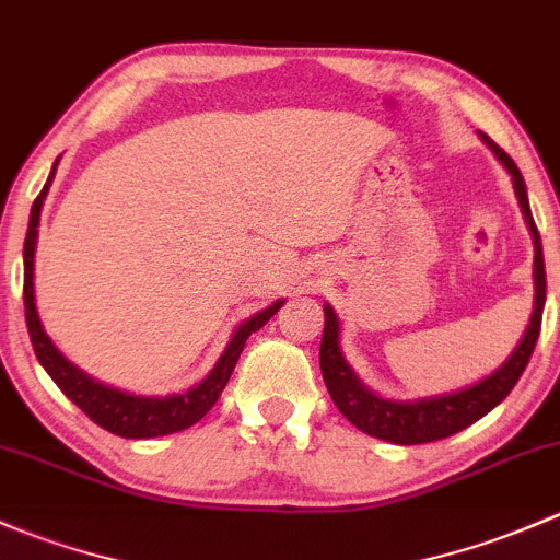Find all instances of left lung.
<instances>
[{"instance_id":"1","label":"left lung","mask_w":560,"mask_h":560,"mask_svg":"<svg viewBox=\"0 0 560 560\" xmlns=\"http://www.w3.org/2000/svg\"><path fill=\"white\" fill-rule=\"evenodd\" d=\"M486 145L495 153V159L506 166V172L512 175V186H515L517 201H521V210L526 215L528 229H532L534 237V280H537V296H534V313L532 323H528L526 334H523L521 345L515 348V353L506 359L504 366H499L491 377H486L482 383L471 385V388L458 390V394L436 396V399H420V401H388L374 396L372 390L364 388L359 383V377L353 374V369L348 366L345 355L339 353V320L334 315V310L323 307V337H320V372L323 383H326L328 394H331L334 405L339 412L369 436H377V440L396 442V445H423V442H436L445 440V436L458 434L466 425H471L475 420H480L482 415H488L499 401L506 399L515 383L521 380L523 369H526L528 359H532L534 348H537L539 328H541V310H545V296H547V278H545V256H541V237L537 232V223H534L532 207H528V194L526 183H523L521 170L515 166V161L510 159L488 135H482Z\"/></svg>"}]
</instances>
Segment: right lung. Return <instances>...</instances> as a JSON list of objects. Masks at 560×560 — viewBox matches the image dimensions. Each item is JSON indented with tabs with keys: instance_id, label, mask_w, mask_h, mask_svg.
<instances>
[{
	"instance_id": "1",
	"label": "right lung",
	"mask_w": 560,
	"mask_h": 560,
	"mask_svg": "<svg viewBox=\"0 0 560 560\" xmlns=\"http://www.w3.org/2000/svg\"><path fill=\"white\" fill-rule=\"evenodd\" d=\"M56 164H59V159H56ZM56 164L48 183H45V188L39 191L37 199H34L32 215H28L26 242H23V310H26V328L28 337H32L34 355H37L39 364L45 366V372L54 377V383L65 390L67 399H72L96 425L107 429L109 434L126 436V440H151V436L175 434V431H183L188 429V425L199 423V420L215 407V401L221 399L223 388H226L229 377H232L234 366H237L247 337L272 318V315L282 307V302H275L269 310H264V313L253 315L250 320L242 323L237 334L232 337V342H229L226 353H223L221 359H218V364L212 366V372L207 374L199 385L188 388L186 394H172L164 396V399H151V396L124 394V390L107 388V385L91 380L89 374H83L78 366L69 364L65 355L56 350V345L50 342L48 334L43 331L37 307H34V245H37L39 210H43V199L56 175Z\"/></svg>"
}]
</instances>
